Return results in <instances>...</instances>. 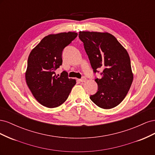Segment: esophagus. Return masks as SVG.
Masks as SVG:
<instances>
[{
	"label": "esophagus",
	"mask_w": 155,
	"mask_h": 155,
	"mask_svg": "<svg viewBox=\"0 0 155 155\" xmlns=\"http://www.w3.org/2000/svg\"><path fill=\"white\" fill-rule=\"evenodd\" d=\"M86 80H87V78H85V77H83L81 79H79V81H80L81 82H85L86 81Z\"/></svg>",
	"instance_id": "1"
}]
</instances>
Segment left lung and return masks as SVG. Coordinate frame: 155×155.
<instances>
[{
  "label": "left lung",
  "instance_id": "8db88e82",
  "mask_svg": "<svg viewBox=\"0 0 155 155\" xmlns=\"http://www.w3.org/2000/svg\"><path fill=\"white\" fill-rule=\"evenodd\" d=\"M94 73L103 69L101 78H96L98 89L90 99L100 108L118 105L128 93L133 80L130 60L127 50L109 33L79 31Z\"/></svg>",
  "mask_w": 155,
  "mask_h": 155
}]
</instances>
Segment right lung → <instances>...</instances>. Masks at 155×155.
Listing matches in <instances>:
<instances>
[{"instance_id": "add662e5", "label": "right lung", "mask_w": 155, "mask_h": 155, "mask_svg": "<svg viewBox=\"0 0 155 155\" xmlns=\"http://www.w3.org/2000/svg\"><path fill=\"white\" fill-rule=\"evenodd\" d=\"M78 36L76 32H63L45 37L33 49L28 59L26 81L33 96L41 105L59 107L67 100L76 79L63 71L59 77L55 70L62 64L64 48Z\"/></svg>"}]
</instances>
